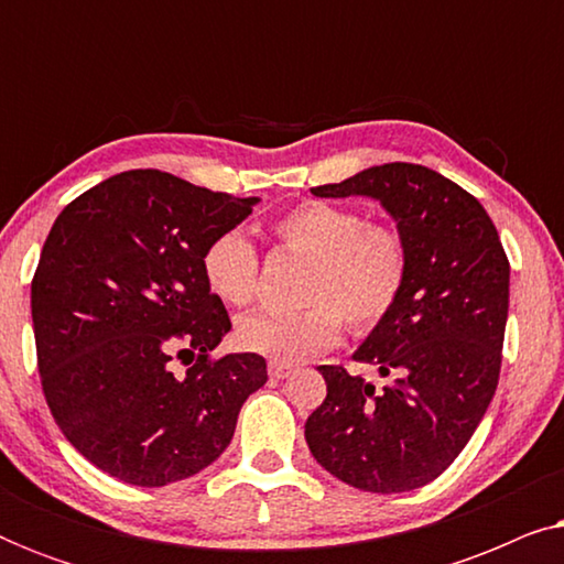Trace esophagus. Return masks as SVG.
<instances>
[{"label":"esophagus","instance_id":"esophagus-1","mask_svg":"<svg viewBox=\"0 0 564 564\" xmlns=\"http://www.w3.org/2000/svg\"><path fill=\"white\" fill-rule=\"evenodd\" d=\"M295 372L292 365H280V361H269V377H274V380H288V377Z\"/></svg>","mask_w":564,"mask_h":564}]
</instances>
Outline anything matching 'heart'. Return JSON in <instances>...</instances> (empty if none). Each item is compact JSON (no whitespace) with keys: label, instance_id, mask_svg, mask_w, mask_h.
I'll return each mask as SVG.
<instances>
[{"label":"heart","instance_id":"1","mask_svg":"<svg viewBox=\"0 0 564 564\" xmlns=\"http://www.w3.org/2000/svg\"><path fill=\"white\" fill-rule=\"evenodd\" d=\"M282 249L311 259L303 300L295 313L259 311L236 323L243 351L297 365L334 349L344 322L354 334L382 326L403 297L411 274V249L395 226L365 220L354 207L307 199L276 218ZM207 290L228 307H246L259 292V253L241 230H226L205 246L199 259Z\"/></svg>","mask_w":564,"mask_h":564}]
</instances>
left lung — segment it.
I'll use <instances>...</instances> for the list:
<instances>
[{
	"label": "left lung",
	"mask_w": 564,
	"mask_h": 564,
	"mask_svg": "<svg viewBox=\"0 0 564 564\" xmlns=\"http://www.w3.org/2000/svg\"><path fill=\"white\" fill-rule=\"evenodd\" d=\"M311 192L380 199L411 249V274L354 354L395 382L375 390L344 367H318L328 392L307 415L305 442L351 488H423L457 459L496 395L511 276L503 243L467 189L421 164L372 166Z\"/></svg>",
	"instance_id": "8db88e82"
}]
</instances>
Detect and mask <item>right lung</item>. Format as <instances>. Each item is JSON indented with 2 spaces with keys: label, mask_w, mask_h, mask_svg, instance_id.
<instances>
[{
  "label": "right lung",
  "mask_w": 564,
  "mask_h": 564,
  "mask_svg": "<svg viewBox=\"0 0 564 564\" xmlns=\"http://www.w3.org/2000/svg\"><path fill=\"white\" fill-rule=\"evenodd\" d=\"M257 203L130 169L53 223L30 288L37 372L53 421L102 473L141 488L197 475L267 382L259 354L213 357L230 318L199 269Z\"/></svg>",
  "instance_id": "1"
}]
</instances>
